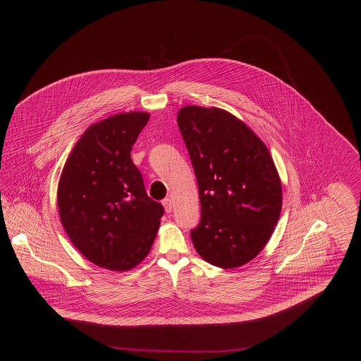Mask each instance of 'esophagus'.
Segmentation results:
<instances>
[{
	"mask_svg": "<svg viewBox=\"0 0 361 361\" xmlns=\"http://www.w3.org/2000/svg\"><path fill=\"white\" fill-rule=\"evenodd\" d=\"M162 204H164V208H165V211H166L168 214L172 212V200H171L169 197L164 199V200H162Z\"/></svg>",
	"mask_w": 361,
	"mask_h": 361,
	"instance_id": "esophagus-1",
	"label": "esophagus"
}]
</instances>
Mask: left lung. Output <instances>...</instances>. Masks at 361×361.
<instances>
[{
  "label": "left lung",
  "mask_w": 361,
  "mask_h": 361,
  "mask_svg": "<svg viewBox=\"0 0 361 361\" xmlns=\"http://www.w3.org/2000/svg\"><path fill=\"white\" fill-rule=\"evenodd\" d=\"M177 123L202 203V221L190 231L193 246L211 265H245L265 247L281 212V180L269 150L222 108L187 105Z\"/></svg>",
  "instance_id": "8db88e82"
}]
</instances>
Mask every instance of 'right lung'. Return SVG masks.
Returning a JSON list of instances; mask_svg holds the SVG:
<instances>
[{
    "label": "right lung",
    "instance_id": "right-lung-1",
    "mask_svg": "<svg viewBox=\"0 0 361 361\" xmlns=\"http://www.w3.org/2000/svg\"><path fill=\"white\" fill-rule=\"evenodd\" d=\"M149 118L133 111L93 123L61 173V224L84 257L109 271H130L146 258L164 215L131 159Z\"/></svg>",
    "mask_w": 361,
    "mask_h": 361
}]
</instances>
